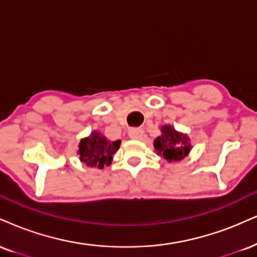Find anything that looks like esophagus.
Segmentation results:
<instances>
[{"instance_id":"obj_1","label":"esophagus","mask_w":257,"mask_h":257,"mask_svg":"<svg viewBox=\"0 0 257 257\" xmlns=\"http://www.w3.org/2000/svg\"><path fill=\"white\" fill-rule=\"evenodd\" d=\"M128 135L133 140H139L144 135V131H142V128H131L128 131Z\"/></svg>"}]
</instances>
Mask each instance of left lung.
Here are the masks:
<instances>
[{
	"label": "left lung",
	"mask_w": 257,
	"mask_h": 257,
	"mask_svg": "<svg viewBox=\"0 0 257 257\" xmlns=\"http://www.w3.org/2000/svg\"><path fill=\"white\" fill-rule=\"evenodd\" d=\"M162 133L163 134L153 141L157 153L168 162H178L188 156L191 146L187 135L176 132L171 125L163 126Z\"/></svg>",
	"instance_id": "obj_1"
}]
</instances>
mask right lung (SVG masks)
I'll use <instances>...</instances> for the list:
<instances>
[{
    "mask_svg": "<svg viewBox=\"0 0 257 257\" xmlns=\"http://www.w3.org/2000/svg\"><path fill=\"white\" fill-rule=\"evenodd\" d=\"M120 140L109 141L97 132H93L91 137L82 139L79 145L80 160L88 166L104 168V165L111 164L112 156L119 148Z\"/></svg>",
    "mask_w": 257,
    "mask_h": 257,
    "instance_id": "add662e5",
    "label": "right lung"
}]
</instances>
